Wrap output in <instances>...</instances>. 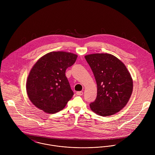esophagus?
Masks as SVG:
<instances>
[{
	"instance_id": "obj_1",
	"label": "esophagus",
	"mask_w": 155,
	"mask_h": 155,
	"mask_svg": "<svg viewBox=\"0 0 155 155\" xmlns=\"http://www.w3.org/2000/svg\"><path fill=\"white\" fill-rule=\"evenodd\" d=\"M76 94L78 95H83V92L82 91H78V92H76Z\"/></svg>"
}]
</instances>
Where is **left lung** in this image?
Here are the masks:
<instances>
[{
  "mask_svg": "<svg viewBox=\"0 0 155 155\" xmlns=\"http://www.w3.org/2000/svg\"><path fill=\"white\" fill-rule=\"evenodd\" d=\"M97 85V95L89 105L101 116H109L122 109L132 95L133 80L127 67L110 54H92L85 56Z\"/></svg>",
  "mask_w": 155,
  "mask_h": 155,
  "instance_id": "8db88e82",
  "label": "left lung"
}]
</instances>
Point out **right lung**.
<instances>
[{
    "label": "right lung",
    "mask_w": 155,
    "mask_h": 155,
    "mask_svg": "<svg viewBox=\"0 0 155 155\" xmlns=\"http://www.w3.org/2000/svg\"><path fill=\"white\" fill-rule=\"evenodd\" d=\"M76 54L50 52L41 57L31 68L26 82V91L30 101L47 113L63 110L72 98L66 70L76 61Z\"/></svg>",
    "instance_id": "obj_1"
}]
</instances>
